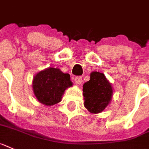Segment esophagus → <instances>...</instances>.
Instances as JSON below:
<instances>
[{
    "instance_id": "34e87169",
    "label": "esophagus",
    "mask_w": 149,
    "mask_h": 149,
    "mask_svg": "<svg viewBox=\"0 0 149 149\" xmlns=\"http://www.w3.org/2000/svg\"><path fill=\"white\" fill-rule=\"evenodd\" d=\"M74 81L77 84H81L82 83V77H74Z\"/></svg>"
}]
</instances>
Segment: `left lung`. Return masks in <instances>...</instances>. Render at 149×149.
I'll use <instances>...</instances> for the list:
<instances>
[{"label": "left lung", "mask_w": 149, "mask_h": 149, "mask_svg": "<svg viewBox=\"0 0 149 149\" xmlns=\"http://www.w3.org/2000/svg\"><path fill=\"white\" fill-rule=\"evenodd\" d=\"M113 93L111 83L104 74L92 72L90 80L83 85L84 105L91 113H101L110 104Z\"/></svg>", "instance_id": "left-lung-1"}]
</instances>
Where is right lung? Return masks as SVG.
<instances>
[{"instance_id":"obj_1","label":"right lung","mask_w":149,"mask_h":149,"mask_svg":"<svg viewBox=\"0 0 149 149\" xmlns=\"http://www.w3.org/2000/svg\"><path fill=\"white\" fill-rule=\"evenodd\" d=\"M33 90L38 101L45 106L59 103L67 88L73 85L69 74L49 67L38 72L33 80Z\"/></svg>"}]
</instances>
